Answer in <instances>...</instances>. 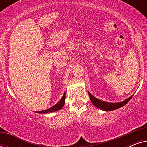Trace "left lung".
Returning <instances> with one entry per match:
<instances>
[{"mask_svg":"<svg viewBox=\"0 0 147 147\" xmlns=\"http://www.w3.org/2000/svg\"><path fill=\"white\" fill-rule=\"evenodd\" d=\"M88 94H89L90 100L92 102V104H94V106H95L96 108H99L100 110H104V111L108 112V111H112V110H116L118 108H120L124 106L126 103H128L130 101V100L132 98L133 95L130 96L127 99L124 100V101L120 102H116V103H112V102H107L100 100L96 97H94L93 95H92L91 94L88 92Z\"/></svg>","mask_w":147,"mask_h":147,"instance_id":"left-lung-1","label":"left lung"}]
</instances>
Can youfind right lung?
Wrapping results in <instances>:
<instances>
[{
  "label": "right lung",
  "instance_id": "right-lung-1",
  "mask_svg": "<svg viewBox=\"0 0 147 147\" xmlns=\"http://www.w3.org/2000/svg\"><path fill=\"white\" fill-rule=\"evenodd\" d=\"M65 92H64L63 95L61 98V100H60L57 104H55V105L53 106L51 108H48L47 110H42V111H37L35 112H37V113H39V114H47V113H51V112H56L57 111V110H61V108H63V106H64V104H65Z\"/></svg>",
  "mask_w": 147,
  "mask_h": 147
}]
</instances>
